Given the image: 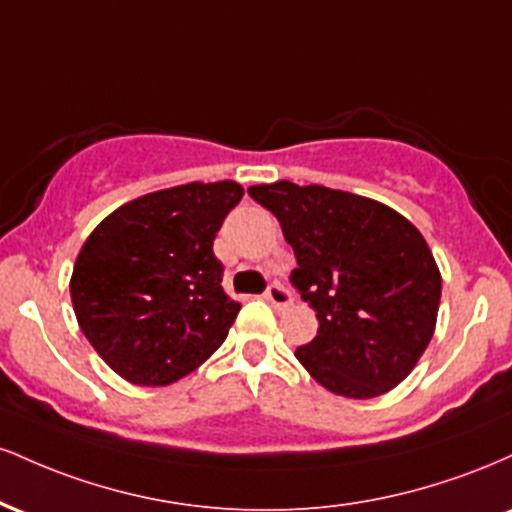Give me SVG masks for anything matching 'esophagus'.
<instances>
[{
	"instance_id": "esophagus-1",
	"label": "esophagus",
	"mask_w": 512,
	"mask_h": 512,
	"mask_svg": "<svg viewBox=\"0 0 512 512\" xmlns=\"http://www.w3.org/2000/svg\"><path fill=\"white\" fill-rule=\"evenodd\" d=\"M264 298H267V301L272 303L276 310H284V308H289L291 301H293V298H291V293L286 291L284 286H279V284H272V286H269L267 293H264Z\"/></svg>"
}]
</instances>
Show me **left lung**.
Instances as JSON below:
<instances>
[{"instance_id": "left-lung-1", "label": "left lung", "mask_w": 512, "mask_h": 512, "mask_svg": "<svg viewBox=\"0 0 512 512\" xmlns=\"http://www.w3.org/2000/svg\"><path fill=\"white\" fill-rule=\"evenodd\" d=\"M279 219L298 267L291 281L317 313L296 358L325 390L349 399L390 392L436 332L440 269L414 223L383 202L279 180L248 187Z\"/></svg>"}]
</instances>
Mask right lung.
Segmentation results:
<instances>
[{
    "mask_svg": "<svg viewBox=\"0 0 512 512\" xmlns=\"http://www.w3.org/2000/svg\"><path fill=\"white\" fill-rule=\"evenodd\" d=\"M243 192L233 180L149 192L81 245L69 281L76 322L127 383H175L228 337L240 303L223 291L214 238Z\"/></svg>",
    "mask_w": 512,
    "mask_h": 512,
    "instance_id": "1",
    "label": "right lung"
}]
</instances>
